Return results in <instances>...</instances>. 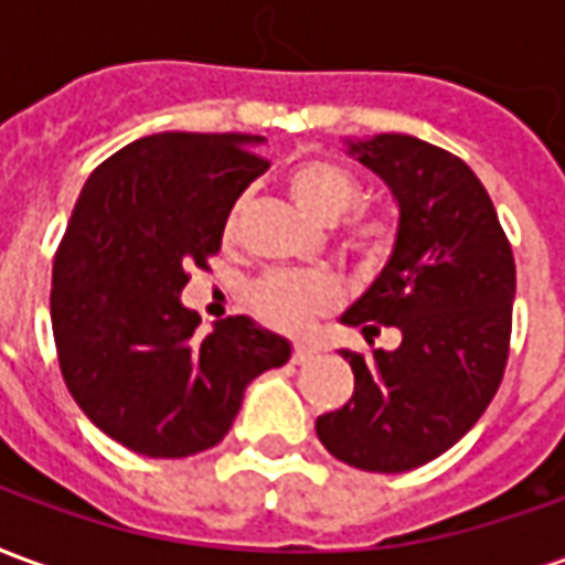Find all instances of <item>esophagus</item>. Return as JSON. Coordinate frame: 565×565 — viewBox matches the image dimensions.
I'll use <instances>...</instances> for the list:
<instances>
[{
    "label": "esophagus",
    "instance_id": "obj_1",
    "mask_svg": "<svg viewBox=\"0 0 565 565\" xmlns=\"http://www.w3.org/2000/svg\"><path fill=\"white\" fill-rule=\"evenodd\" d=\"M308 360H315V348H308V344L296 342L294 344V363H308Z\"/></svg>",
    "mask_w": 565,
    "mask_h": 565
}]
</instances>
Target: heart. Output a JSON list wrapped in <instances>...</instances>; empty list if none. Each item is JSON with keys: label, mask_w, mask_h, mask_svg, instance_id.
I'll use <instances>...</instances> for the list:
<instances>
[{"label": "heart", "mask_w": 565, "mask_h": 565, "mask_svg": "<svg viewBox=\"0 0 565 565\" xmlns=\"http://www.w3.org/2000/svg\"><path fill=\"white\" fill-rule=\"evenodd\" d=\"M290 193L294 199L315 214L318 221H339L348 210L352 214L342 221V245L366 263H379L387 257L393 247L396 230L384 214L372 211H354L360 202V184L348 169L330 160H306L296 166L290 178ZM238 221V205H233L226 217V233H233ZM339 296V287L327 271H269L259 281L250 284L247 302L254 308L259 320L271 327L294 330L306 323L311 315L330 308Z\"/></svg>", "instance_id": "1"}]
</instances>
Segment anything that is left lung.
I'll list each match as a JSON object with an SVG mask.
<instances>
[{
	"mask_svg": "<svg viewBox=\"0 0 565 565\" xmlns=\"http://www.w3.org/2000/svg\"><path fill=\"white\" fill-rule=\"evenodd\" d=\"M348 153L399 205L393 254L342 315L366 335L396 327V351H342L354 396L315 429L335 460L408 472L457 445L497 396L514 306V257L475 172L448 150L399 132L348 141Z\"/></svg>",
	"mask_w": 565,
	"mask_h": 565,
	"instance_id": "1",
	"label": "left lung"
}]
</instances>
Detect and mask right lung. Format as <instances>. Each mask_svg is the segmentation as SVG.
<instances>
[{
  "mask_svg": "<svg viewBox=\"0 0 565 565\" xmlns=\"http://www.w3.org/2000/svg\"><path fill=\"white\" fill-rule=\"evenodd\" d=\"M259 136L157 132L96 166L54 257L51 323L81 412L124 448L174 460L214 448L250 381L290 342L245 315L199 335L190 266L221 250L235 199L269 169Z\"/></svg>",
  "mask_w": 565,
  "mask_h": 565,
  "instance_id": "right-lung-1",
  "label": "right lung"
}]
</instances>
